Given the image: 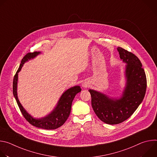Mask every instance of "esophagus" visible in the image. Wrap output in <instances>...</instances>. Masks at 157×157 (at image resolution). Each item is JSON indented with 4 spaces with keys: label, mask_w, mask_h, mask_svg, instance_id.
I'll return each instance as SVG.
<instances>
[{
    "label": "esophagus",
    "mask_w": 157,
    "mask_h": 157,
    "mask_svg": "<svg viewBox=\"0 0 157 157\" xmlns=\"http://www.w3.org/2000/svg\"><path fill=\"white\" fill-rule=\"evenodd\" d=\"M87 86V84H86V83H83L82 84V87H86Z\"/></svg>",
    "instance_id": "esophagus-1"
}]
</instances>
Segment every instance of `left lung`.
Here are the masks:
<instances>
[{"instance_id":"obj_1","label":"left lung","mask_w":157,"mask_h":157,"mask_svg":"<svg viewBox=\"0 0 157 157\" xmlns=\"http://www.w3.org/2000/svg\"><path fill=\"white\" fill-rule=\"evenodd\" d=\"M120 58L127 63L125 87L119 99L89 89L91 105L98 118L107 124H118L129 118L142 102L147 89V78L140 59L135 55L118 47Z\"/></svg>"}]
</instances>
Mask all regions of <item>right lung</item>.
<instances>
[{
	"label": "right lung",
	"instance_id": "obj_1",
	"mask_svg": "<svg viewBox=\"0 0 157 157\" xmlns=\"http://www.w3.org/2000/svg\"><path fill=\"white\" fill-rule=\"evenodd\" d=\"M40 52H35L33 53H27L21 59V63L19 68L14 76L13 81V94L16 99L17 103L19 107L22 115L25 118V119L32 125L46 130H53L56 129L66 122L67 119L68 118L70 113L72 102L75 97V96L79 92H81V89L80 86H76L72 87L68 90H66L59 98L57 105L53 109L50 114H49L46 117L41 119H34L24 109L23 106L21 105L17 96V81H18V73L21 70L24 64L30 59L34 58Z\"/></svg>",
	"mask_w": 157,
	"mask_h": 157
}]
</instances>
